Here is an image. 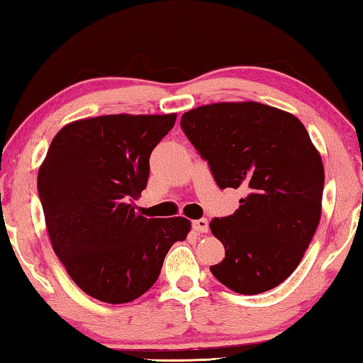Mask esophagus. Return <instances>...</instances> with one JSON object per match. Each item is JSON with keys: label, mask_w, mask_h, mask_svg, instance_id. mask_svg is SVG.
Listing matches in <instances>:
<instances>
[{"label": "esophagus", "mask_w": 363, "mask_h": 363, "mask_svg": "<svg viewBox=\"0 0 363 363\" xmlns=\"http://www.w3.org/2000/svg\"><path fill=\"white\" fill-rule=\"evenodd\" d=\"M192 228H194V231H197V233H207V231H208V221L205 218L194 220L192 221Z\"/></svg>", "instance_id": "1"}]
</instances>
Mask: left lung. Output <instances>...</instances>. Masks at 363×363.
Segmentation results:
<instances>
[{
	"label": "left lung",
	"instance_id": "obj_1",
	"mask_svg": "<svg viewBox=\"0 0 363 363\" xmlns=\"http://www.w3.org/2000/svg\"><path fill=\"white\" fill-rule=\"evenodd\" d=\"M220 189H242L233 215L213 218L225 259L210 267L236 294L257 295L298 267L321 218L324 167L303 123L259 102H218L181 117Z\"/></svg>",
	"mask_w": 363,
	"mask_h": 363
}]
</instances>
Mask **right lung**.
Instances as JSON below:
<instances>
[{"label":"right lung","instance_id":"obj_1","mask_svg":"<svg viewBox=\"0 0 363 363\" xmlns=\"http://www.w3.org/2000/svg\"><path fill=\"white\" fill-rule=\"evenodd\" d=\"M166 116H102L65 125L37 177L52 247L69 277L96 300L128 303L150 290L191 221L145 218L150 155L174 127Z\"/></svg>","mask_w":363,"mask_h":363}]
</instances>
